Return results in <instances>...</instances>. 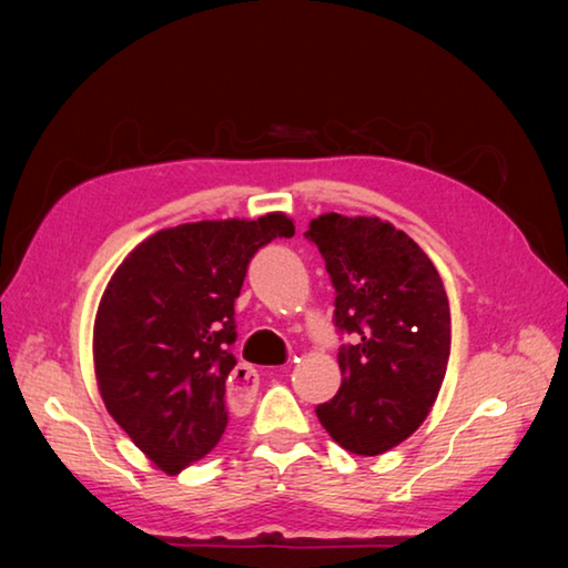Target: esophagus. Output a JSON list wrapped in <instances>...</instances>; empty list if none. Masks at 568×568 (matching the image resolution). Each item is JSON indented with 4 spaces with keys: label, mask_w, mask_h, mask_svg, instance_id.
Instances as JSON below:
<instances>
[{
    "label": "esophagus",
    "mask_w": 568,
    "mask_h": 568,
    "mask_svg": "<svg viewBox=\"0 0 568 568\" xmlns=\"http://www.w3.org/2000/svg\"><path fill=\"white\" fill-rule=\"evenodd\" d=\"M257 388V373L250 368V365H237L233 371V378H230V398L235 403H247L255 396Z\"/></svg>",
    "instance_id": "34e87169"
}]
</instances>
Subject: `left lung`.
I'll list each match as a JSON object with an SVG mask.
<instances>
[{
	"label": "left lung",
	"mask_w": 568,
	"mask_h": 568,
	"mask_svg": "<svg viewBox=\"0 0 568 568\" xmlns=\"http://www.w3.org/2000/svg\"><path fill=\"white\" fill-rule=\"evenodd\" d=\"M305 237L335 287L341 390L315 413L335 444L358 456L406 440L440 390L450 353V307L430 257L381 217L328 213Z\"/></svg>",
	"instance_id": "obj_1"
}]
</instances>
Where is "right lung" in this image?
<instances>
[{
    "mask_svg": "<svg viewBox=\"0 0 568 568\" xmlns=\"http://www.w3.org/2000/svg\"><path fill=\"white\" fill-rule=\"evenodd\" d=\"M283 213L160 230L114 271L94 318V373L104 406L160 470L175 476L217 446L227 426L235 297Z\"/></svg>",
    "mask_w": 568,
    "mask_h": 568,
    "instance_id": "obj_1",
    "label": "right lung"
}]
</instances>
